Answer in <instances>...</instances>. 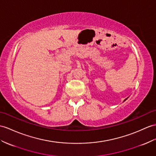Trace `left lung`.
Wrapping results in <instances>:
<instances>
[{
  "label": "left lung",
  "mask_w": 156,
  "mask_h": 156,
  "mask_svg": "<svg viewBox=\"0 0 156 156\" xmlns=\"http://www.w3.org/2000/svg\"><path fill=\"white\" fill-rule=\"evenodd\" d=\"M127 98H126V99H125V100H124V101H126V99H127Z\"/></svg>",
  "instance_id": "8db88e82"
}]
</instances>
